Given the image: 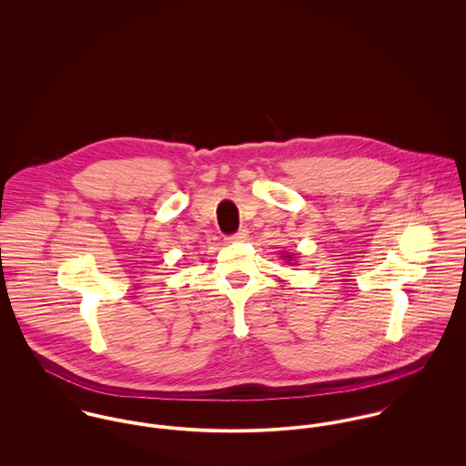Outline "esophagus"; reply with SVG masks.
I'll return each instance as SVG.
<instances>
[{"mask_svg":"<svg viewBox=\"0 0 466 466\" xmlns=\"http://www.w3.org/2000/svg\"><path fill=\"white\" fill-rule=\"evenodd\" d=\"M248 238V229H238L235 235H231L228 240L229 242H242Z\"/></svg>","mask_w":466,"mask_h":466,"instance_id":"esophagus-1","label":"esophagus"}]
</instances>
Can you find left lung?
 Here are the masks:
<instances>
[{
	"mask_svg": "<svg viewBox=\"0 0 466 466\" xmlns=\"http://www.w3.org/2000/svg\"><path fill=\"white\" fill-rule=\"evenodd\" d=\"M285 258H292V255H287V257H285Z\"/></svg>",
	"mask_w": 466,
	"mask_h": 466,
	"instance_id": "1",
	"label": "left lung"
}]
</instances>
